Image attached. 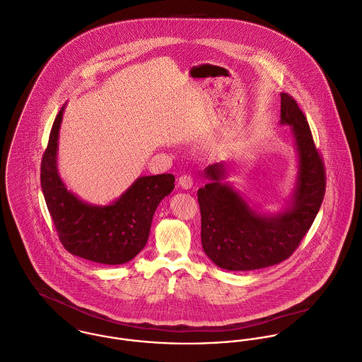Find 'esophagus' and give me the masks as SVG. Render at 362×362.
<instances>
[{
	"mask_svg": "<svg viewBox=\"0 0 362 362\" xmlns=\"http://www.w3.org/2000/svg\"><path fill=\"white\" fill-rule=\"evenodd\" d=\"M177 185H179L182 189L189 190V189H192V187H193V177H192V176H189V175H183V176H180V177H179Z\"/></svg>",
	"mask_w": 362,
	"mask_h": 362,
	"instance_id": "1",
	"label": "esophagus"
}]
</instances>
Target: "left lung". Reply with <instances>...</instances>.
Returning <instances> with one entry per match:
<instances>
[{"label":"left lung","mask_w":362,"mask_h":362,"mask_svg":"<svg viewBox=\"0 0 362 362\" xmlns=\"http://www.w3.org/2000/svg\"><path fill=\"white\" fill-rule=\"evenodd\" d=\"M281 126H289L298 153L295 187L284 211L260 214L238 190L222 180L223 162L210 165V179L199 189L202 245L218 267L249 272L270 267L288 259L309 230L323 202L326 176L306 117L288 93H281Z\"/></svg>","instance_id":"left-lung-1"}]
</instances>
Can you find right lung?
Listing matches in <instances>:
<instances>
[{
	"label": "right lung",
	"instance_id": "right-lung-1",
	"mask_svg": "<svg viewBox=\"0 0 362 362\" xmlns=\"http://www.w3.org/2000/svg\"><path fill=\"white\" fill-rule=\"evenodd\" d=\"M64 107L53 123L40 166L43 196L59 238L74 256L110 266L127 263L144 249L155 210L173 190L175 176H140L107 206L82 202L67 190L57 169Z\"/></svg>",
	"mask_w": 362,
	"mask_h": 362
}]
</instances>
